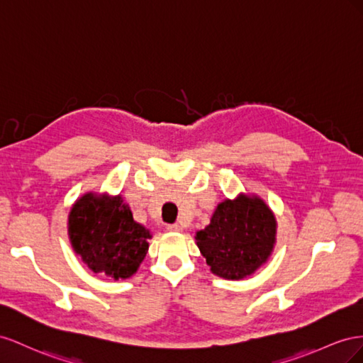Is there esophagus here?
Returning <instances> with one entry per match:
<instances>
[{"label":"esophagus","instance_id":"1","mask_svg":"<svg viewBox=\"0 0 363 363\" xmlns=\"http://www.w3.org/2000/svg\"><path fill=\"white\" fill-rule=\"evenodd\" d=\"M167 231H170V233H181L182 231V226L179 223L167 225Z\"/></svg>","mask_w":363,"mask_h":363}]
</instances>
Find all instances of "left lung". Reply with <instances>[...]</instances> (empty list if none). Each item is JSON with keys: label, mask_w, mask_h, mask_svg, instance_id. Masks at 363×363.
<instances>
[{"label": "left lung", "mask_w": 363, "mask_h": 363, "mask_svg": "<svg viewBox=\"0 0 363 363\" xmlns=\"http://www.w3.org/2000/svg\"><path fill=\"white\" fill-rule=\"evenodd\" d=\"M277 226L274 211L260 196L240 193L217 205L210 225L194 239L214 275L243 279L272 255Z\"/></svg>", "instance_id": "left-lung-1"}]
</instances>
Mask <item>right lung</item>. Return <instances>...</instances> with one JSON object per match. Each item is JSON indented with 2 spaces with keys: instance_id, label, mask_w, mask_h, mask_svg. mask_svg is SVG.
<instances>
[{
  "instance_id": "right-lung-1",
  "label": "right lung",
  "mask_w": 363,
  "mask_h": 363,
  "mask_svg": "<svg viewBox=\"0 0 363 363\" xmlns=\"http://www.w3.org/2000/svg\"><path fill=\"white\" fill-rule=\"evenodd\" d=\"M67 226L72 251L82 262L116 281L138 271L152 239L147 228L133 220L121 194L85 193L72 203Z\"/></svg>"
}]
</instances>
